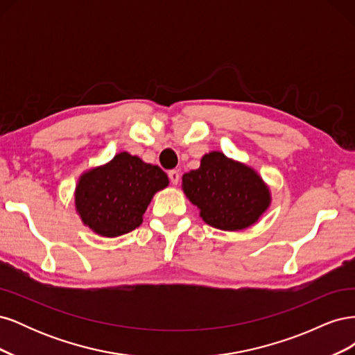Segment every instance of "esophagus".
Segmentation results:
<instances>
[{
	"label": "esophagus",
	"mask_w": 355,
	"mask_h": 355,
	"mask_svg": "<svg viewBox=\"0 0 355 355\" xmlns=\"http://www.w3.org/2000/svg\"><path fill=\"white\" fill-rule=\"evenodd\" d=\"M168 179H170L171 184L178 185V182H179V179H180L179 171H178V170H170V171H168Z\"/></svg>",
	"instance_id": "1"
}]
</instances>
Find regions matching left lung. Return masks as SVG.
<instances>
[{
    "label": "left lung",
    "mask_w": 355,
    "mask_h": 355,
    "mask_svg": "<svg viewBox=\"0 0 355 355\" xmlns=\"http://www.w3.org/2000/svg\"><path fill=\"white\" fill-rule=\"evenodd\" d=\"M182 189L202 220L222 231L252 227L271 204L270 188L256 170L219 151L202 155L200 167L182 176Z\"/></svg>",
    "instance_id": "1"
}]
</instances>
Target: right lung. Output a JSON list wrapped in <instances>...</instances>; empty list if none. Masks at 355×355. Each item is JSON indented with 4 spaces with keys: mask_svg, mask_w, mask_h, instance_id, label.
Wrapping results in <instances>:
<instances>
[{
    "mask_svg": "<svg viewBox=\"0 0 355 355\" xmlns=\"http://www.w3.org/2000/svg\"><path fill=\"white\" fill-rule=\"evenodd\" d=\"M166 187L168 178L158 166L120 153L110 163L80 176L73 194L75 210L94 234L120 237L142 223L153 197Z\"/></svg>",
    "mask_w": 355,
    "mask_h": 355,
    "instance_id": "obj_1",
    "label": "right lung"
}]
</instances>
